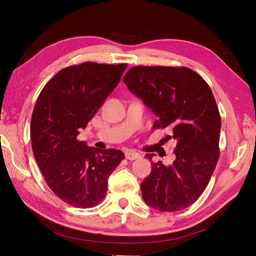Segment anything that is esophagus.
<instances>
[{"label": "esophagus", "mask_w": 256, "mask_h": 256, "mask_svg": "<svg viewBox=\"0 0 256 256\" xmlns=\"http://www.w3.org/2000/svg\"><path fill=\"white\" fill-rule=\"evenodd\" d=\"M125 157L128 160H136V159L141 158V154L138 152H134V150H128V152H125Z\"/></svg>", "instance_id": "1"}]
</instances>
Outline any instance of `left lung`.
I'll return each instance as SVG.
<instances>
[{
	"instance_id": "8db88e82",
	"label": "left lung",
	"mask_w": 256,
	"mask_h": 256,
	"mask_svg": "<svg viewBox=\"0 0 256 256\" xmlns=\"http://www.w3.org/2000/svg\"><path fill=\"white\" fill-rule=\"evenodd\" d=\"M122 80L158 116L154 128L171 129L166 141L175 143L171 166L152 161V173L141 184L144 202L168 212L189 207L207 187L220 156L221 118L210 88L187 67L134 66Z\"/></svg>"
}]
</instances>
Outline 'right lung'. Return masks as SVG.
<instances>
[{
	"label": "right lung",
	"instance_id": "right-lung-1",
	"mask_svg": "<svg viewBox=\"0 0 256 256\" xmlns=\"http://www.w3.org/2000/svg\"><path fill=\"white\" fill-rule=\"evenodd\" d=\"M127 64L84 62L60 70L44 85L32 114L35 160L54 194L78 208L102 203L108 178L125 154L90 147L76 136L118 86Z\"/></svg>",
	"mask_w": 256,
	"mask_h": 256
}]
</instances>
